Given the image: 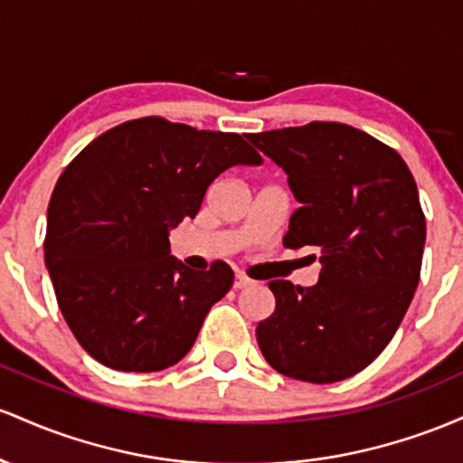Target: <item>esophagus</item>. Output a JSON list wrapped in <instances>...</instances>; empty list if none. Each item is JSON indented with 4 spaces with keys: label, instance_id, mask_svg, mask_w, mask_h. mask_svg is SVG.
Listing matches in <instances>:
<instances>
[{
    "label": "esophagus",
    "instance_id": "esophagus-1",
    "mask_svg": "<svg viewBox=\"0 0 463 463\" xmlns=\"http://www.w3.org/2000/svg\"><path fill=\"white\" fill-rule=\"evenodd\" d=\"M253 284V279L251 278H247L245 273H236V278H233V288H247V287H251Z\"/></svg>",
    "mask_w": 463,
    "mask_h": 463
}]
</instances>
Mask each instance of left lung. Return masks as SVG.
Here are the masks:
<instances>
[{"mask_svg":"<svg viewBox=\"0 0 463 463\" xmlns=\"http://www.w3.org/2000/svg\"><path fill=\"white\" fill-rule=\"evenodd\" d=\"M288 175L299 207L284 247L321 249L315 287L271 279L275 310L256 328L269 365L306 383L365 370L396 335L420 282L427 221L393 148L341 122L249 135Z\"/></svg>","mask_w":463,"mask_h":463,"instance_id":"left-lung-1","label":"left lung"}]
</instances>
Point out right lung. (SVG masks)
Instances as JSON below:
<instances>
[{
    "mask_svg": "<svg viewBox=\"0 0 463 463\" xmlns=\"http://www.w3.org/2000/svg\"><path fill=\"white\" fill-rule=\"evenodd\" d=\"M236 164H262L238 133L148 116L87 144L56 181L45 267L78 344L119 372H159L194 345L233 271H192L168 232L201 210L207 185Z\"/></svg>",
    "mask_w": 463,
    "mask_h": 463,
    "instance_id": "right-lung-1",
    "label": "right lung"
}]
</instances>
